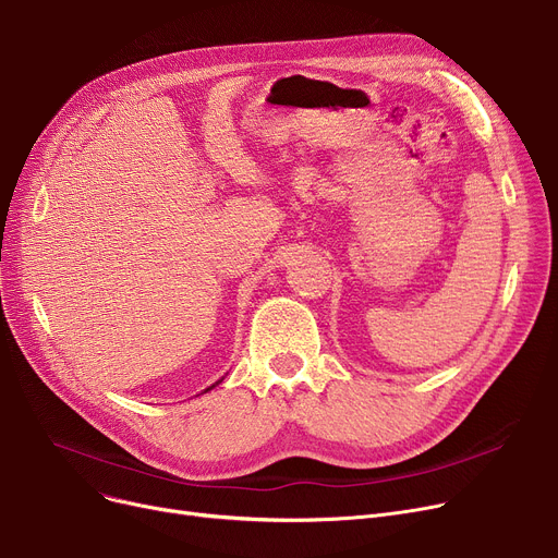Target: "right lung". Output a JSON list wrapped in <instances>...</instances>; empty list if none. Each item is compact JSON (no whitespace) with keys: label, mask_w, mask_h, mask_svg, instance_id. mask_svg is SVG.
I'll list each match as a JSON object with an SVG mask.
<instances>
[{"label":"right lung","mask_w":558,"mask_h":558,"mask_svg":"<svg viewBox=\"0 0 558 558\" xmlns=\"http://www.w3.org/2000/svg\"><path fill=\"white\" fill-rule=\"evenodd\" d=\"M219 383H221V379H219ZM213 387H215V385H213ZM213 387H210V389H213ZM205 391H208V389H205Z\"/></svg>","instance_id":"add662e5"}]
</instances>
